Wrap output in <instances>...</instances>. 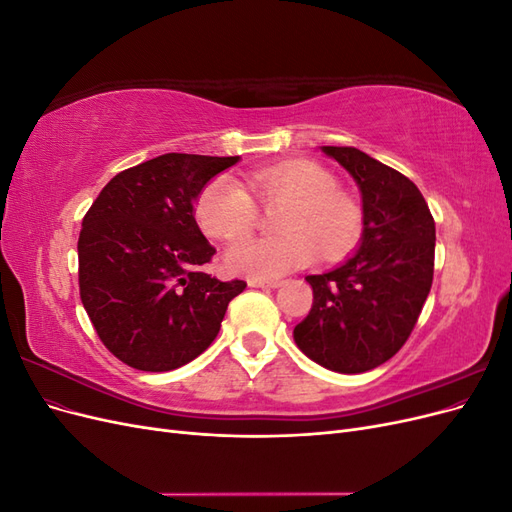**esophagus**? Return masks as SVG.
<instances>
[{
    "label": "esophagus",
    "instance_id": "esophagus-1",
    "mask_svg": "<svg viewBox=\"0 0 512 512\" xmlns=\"http://www.w3.org/2000/svg\"><path fill=\"white\" fill-rule=\"evenodd\" d=\"M247 284H250L252 288H280L284 282L282 280H247Z\"/></svg>",
    "mask_w": 512,
    "mask_h": 512
}]
</instances>
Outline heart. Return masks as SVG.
Instances as JSON below:
<instances>
[{
  "mask_svg": "<svg viewBox=\"0 0 512 512\" xmlns=\"http://www.w3.org/2000/svg\"><path fill=\"white\" fill-rule=\"evenodd\" d=\"M327 168L309 160L260 168L250 177V190L266 206L286 204L277 240H239L226 252V265L254 280L280 277L307 267L318 250L339 258L356 245L363 230V211L356 200L335 188ZM196 222L207 235L235 241L257 221V206L245 185L232 175L211 179L196 200Z\"/></svg>",
  "mask_w": 512,
  "mask_h": 512,
  "instance_id": "heart-1",
  "label": "heart"
}]
</instances>
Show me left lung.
Masks as SVG:
<instances>
[{"label": "left lung", "mask_w": 512, "mask_h": 512, "mask_svg": "<svg viewBox=\"0 0 512 512\" xmlns=\"http://www.w3.org/2000/svg\"><path fill=\"white\" fill-rule=\"evenodd\" d=\"M356 181L363 237L356 254L307 275L314 303L294 342L318 365L363 374L406 344L433 282L436 222L416 185L354 147H322Z\"/></svg>", "instance_id": "left-lung-1"}]
</instances>
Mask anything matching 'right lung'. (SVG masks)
<instances>
[{
    "label": "right lung",
    "mask_w": 512,
    "mask_h": 512,
    "mask_svg": "<svg viewBox=\"0 0 512 512\" xmlns=\"http://www.w3.org/2000/svg\"><path fill=\"white\" fill-rule=\"evenodd\" d=\"M239 156L164 153L121 170L94 200L79 237V288L102 344L141 371L203 354L245 282L198 267L215 247L194 220L205 185Z\"/></svg>",
    "instance_id": "1"
}]
</instances>
